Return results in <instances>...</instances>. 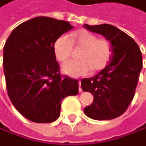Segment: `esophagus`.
Instances as JSON below:
<instances>
[{
	"instance_id": "obj_1",
	"label": "esophagus",
	"mask_w": 146,
	"mask_h": 146,
	"mask_svg": "<svg viewBox=\"0 0 146 146\" xmlns=\"http://www.w3.org/2000/svg\"><path fill=\"white\" fill-rule=\"evenodd\" d=\"M78 85H79V88H78V90H79V92H81V91H82V88H81V87H80V85H81V81H80V80H78Z\"/></svg>"
}]
</instances>
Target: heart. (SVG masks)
<instances>
[{
    "label": "heart",
    "instance_id": "obj_1",
    "mask_svg": "<svg viewBox=\"0 0 146 146\" xmlns=\"http://www.w3.org/2000/svg\"><path fill=\"white\" fill-rule=\"evenodd\" d=\"M73 46L82 48L78 61H68L63 64L62 71L70 77L78 78L88 75L91 70L98 72L108 65L113 54V45L109 40L100 38L86 30L72 33L70 37L62 35L54 42V54L60 62L71 56Z\"/></svg>",
    "mask_w": 146,
    "mask_h": 146
}]
</instances>
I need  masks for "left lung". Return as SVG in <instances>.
Instances as JSON below:
<instances>
[{
	"instance_id": "obj_1",
	"label": "left lung",
	"mask_w": 146,
	"mask_h": 146,
	"mask_svg": "<svg viewBox=\"0 0 146 146\" xmlns=\"http://www.w3.org/2000/svg\"><path fill=\"white\" fill-rule=\"evenodd\" d=\"M87 30L103 35L113 45L108 65L89 78L81 80V88L93 95V103L84 108L85 115L95 120H110L123 115L135 96L143 66L142 53L133 38L109 24L90 26Z\"/></svg>"
}]
</instances>
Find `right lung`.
I'll return each mask as SVG.
<instances>
[{
	"mask_svg": "<svg viewBox=\"0 0 146 146\" xmlns=\"http://www.w3.org/2000/svg\"><path fill=\"white\" fill-rule=\"evenodd\" d=\"M73 29L69 22L36 17L17 26L3 48V72L12 105L35 123H50L60 114L62 100L78 93V80L63 76L54 42Z\"/></svg>",
	"mask_w": 146,
	"mask_h": 146,
	"instance_id": "add662e5",
	"label": "right lung"
}]
</instances>
